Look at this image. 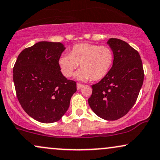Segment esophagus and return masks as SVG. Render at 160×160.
Segmentation results:
<instances>
[{"label": "esophagus", "mask_w": 160, "mask_h": 160, "mask_svg": "<svg viewBox=\"0 0 160 160\" xmlns=\"http://www.w3.org/2000/svg\"><path fill=\"white\" fill-rule=\"evenodd\" d=\"M82 86H83V85H82V84H81V83H79V82L77 83V88H78V89H80V88H81Z\"/></svg>", "instance_id": "34e87169"}]
</instances>
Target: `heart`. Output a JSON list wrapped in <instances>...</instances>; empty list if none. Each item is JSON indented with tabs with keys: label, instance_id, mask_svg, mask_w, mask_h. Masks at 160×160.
Here are the masks:
<instances>
[{
	"label": "heart",
	"instance_id": "b5f03b06",
	"mask_svg": "<svg viewBox=\"0 0 160 160\" xmlns=\"http://www.w3.org/2000/svg\"><path fill=\"white\" fill-rule=\"evenodd\" d=\"M114 62V53L110 47L82 42L73 46L69 54L59 57L58 63L61 73L65 78L72 77L80 67L76 78L82 80L91 79L98 81L109 74Z\"/></svg>",
	"mask_w": 160,
	"mask_h": 160
}]
</instances>
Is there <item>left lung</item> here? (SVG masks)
Masks as SVG:
<instances>
[{"instance_id":"obj_1","label":"left lung","mask_w":160,"mask_h":160,"mask_svg":"<svg viewBox=\"0 0 160 160\" xmlns=\"http://www.w3.org/2000/svg\"><path fill=\"white\" fill-rule=\"evenodd\" d=\"M114 53L109 74L92 85L88 104L98 116L115 121L124 116L133 107L144 80V69L138 52L118 38L107 42Z\"/></svg>"}]
</instances>
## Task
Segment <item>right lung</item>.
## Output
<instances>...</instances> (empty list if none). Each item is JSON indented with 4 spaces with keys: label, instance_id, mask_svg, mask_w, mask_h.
Listing matches in <instances>:
<instances>
[{
    "label": "right lung",
    "instance_id": "obj_1",
    "mask_svg": "<svg viewBox=\"0 0 160 160\" xmlns=\"http://www.w3.org/2000/svg\"><path fill=\"white\" fill-rule=\"evenodd\" d=\"M64 50L60 42H38L23 50L13 67L19 103L39 122L59 121L77 91L76 82L65 78L60 72L58 61Z\"/></svg>",
    "mask_w": 160,
    "mask_h": 160
}]
</instances>
